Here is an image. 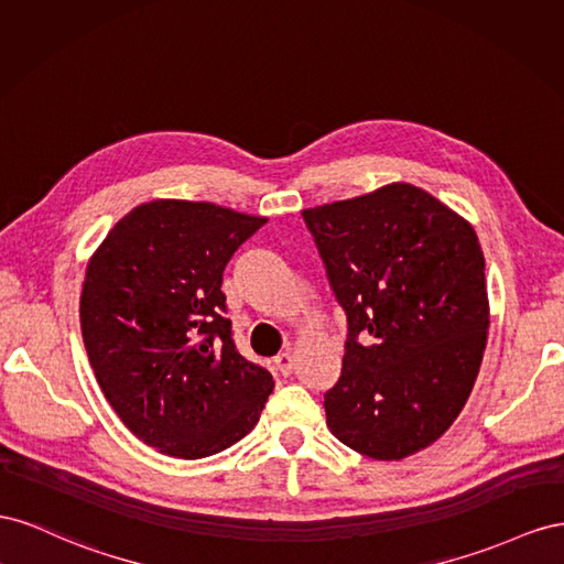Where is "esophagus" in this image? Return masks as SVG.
Returning <instances> with one entry per match:
<instances>
[{"instance_id": "1", "label": "esophagus", "mask_w": 564, "mask_h": 564, "mask_svg": "<svg viewBox=\"0 0 564 564\" xmlns=\"http://www.w3.org/2000/svg\"><path fill=\"white\" fill-rule=\"evenodd\" d=\"M273 364H276V371H279L281 376H291L293 368H295V359H293L291 351L276 354V357H273Z\"/></svg>"}]
</instances>
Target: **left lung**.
Here are the masks:
<instances>
[{
  "mask_svg": "<svg viewBox=\"0 0 564 564\" xmlns=\"http://www.w3.org/2000/svg\"><path fill=\"white\" fill-rule=\"evenodd\" d=\"M302 217L347 316L343 371L324 394L330 432L376 460L421 452L463 411L487 345L475 229L411 184Z\"/></svg>",
  "mask_w": 564,
  "mask_h": 564,
  "instance_id": "8db88e82",
  "label": "left lung"
}]
</instances>
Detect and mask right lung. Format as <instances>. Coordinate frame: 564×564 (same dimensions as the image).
<instances>
[{
  "instance_id": "add662e5",
  "label": "right lung",
  "mask_w": 564,
  "mask_h": 564,
  "mask_svg": "<svg viewBox=\"0 0 564 564\" xmlns=\"http://www.w3.org/2000/svg\"><path fill=\"white\" fill-rule=\"evenodd\" d=\"M267 224L213 203L153 200L94 252L79 324L94 376L139 440L205 458L243 440L273 390L236 349L221 276Z\"/></svg>"
}]
</instances>
